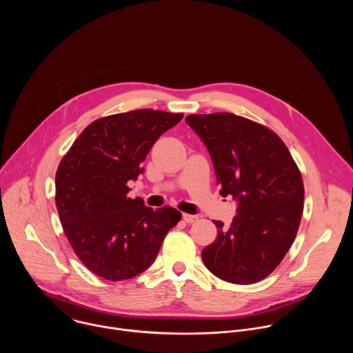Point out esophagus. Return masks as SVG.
Listing matches in <instances>:
<instances>
[{"label":"esophagus","mask_w":353,"mask_h":353,"mask_svg":"<svg viewBox=\"0 0 353 353\" xmlns=\"http://www.w3.org/2000/svg\"><path fill=\"white\" fill-rule=\"evenodd\" d=\"M183 219L187 223H194L198 221V215H190V214H183Z\"/></svg>","instance_id":"34e87169"}]
</instances>
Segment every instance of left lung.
Listing matches in <instances>:
<instances>
[{"label": "left lung", "instance_id": "8db88e82", "mask_svg": "<svg viewBox=\"0 0 353 353\" xmlns=\"http://www.w3.org/2000/svg\"><path fill=\"white\" fill-rule=\"evenodd\" d=\"M185 121L208 149L221 195L237 203L229 228L214 221L218 236L203 250V261L223 281L256 283L279 265L296 237L301 174L282 139L259 123L232 113L191 114Z\"/></svg>", "mask_w": 353, "mask_h": 353}]
</instances>
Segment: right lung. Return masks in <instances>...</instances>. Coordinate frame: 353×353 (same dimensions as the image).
<instances>
[{
  "label": "right lung",
  "mask_w": 353,
  "mask_h": 353,
  "mask_svg": "<svg viewBox=\"0 0 353 353\" xmlns=\"http://www.w3.org/2000/svg\"><path fill=\"white\" fill-rule=\"evenodd\" d=\"M183 114L139 109L89 124L61 159L56 205L75 254L93 274L109 281L137 276L150 267L181 214L148 208L128 198L127 183L143 172L157 139Z\"/></svg>",
  "instance_id": "right-lung-1"
}]
</instances>
